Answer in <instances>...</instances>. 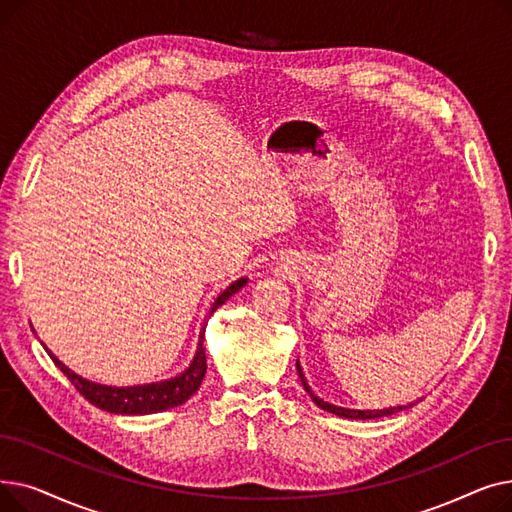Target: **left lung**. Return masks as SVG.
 Segmentation results:
<instances>
[{
	"label": "left lung",
	"mask_w": 512,
	"mask_h": 512,
	"mask_svg": "<svg viewBox=\"0 0 512 512\" xmlns=\"http://www.w3.org/2000/svg\"><path fill=\"white\" fill-rule=\"evenodd\" d=\"M297 371H299V378H301V382H303L307 394L311 396V400L315 402V405H317L319 409L328 411V413L338 415V417H346V419H378V417H388V415H394V413H398V411H402V409H407V407H390V409H382V411H355V409H344V407L330 405V402H324L319 396H315V394L311 392V388H309V384H307V380H305V375H303V369H301V363H299V361H297ZM409 407H413V405H409Z\"/></svg>",
	"instance_id": "left-lung-1"
}]
</instances>
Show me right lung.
Returning a JSON list of instances; mask_svg holds the SVG:
<instances>
[{"instance_id": "add662e5", "label": "right lung", "mask_w": 512, "mask_h": 512, "mask_svg": "<svg viewBox=\"0 0 512 512\" xmlns=\"http://www.w3.org/2000/svg\"><path fill=\"white\" fill-rule=\"evenodd\" d=\"M245 284H247V278H240L234 284H230L220 294V297L215 299V303L211 305L209 315L220 305H224L232 297V294L238 292ZM203 334H205V326H203L201 336H199L197 355H195L191 367H188L184 373H180V375H176V378L166 380V382L145 384V386H130V388L101 386V384H93L89 380H83L80 375L70 371L58 357H53L49 351L47 353H49L51 361L56 363L62 369L66 378L72 382V386L97 409L107 411V413H118V415H149V413H159V411L178 407L199 390V386L205 378V371H207Z\"/></svg>"}]
</instances>
